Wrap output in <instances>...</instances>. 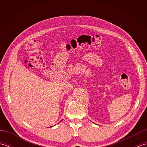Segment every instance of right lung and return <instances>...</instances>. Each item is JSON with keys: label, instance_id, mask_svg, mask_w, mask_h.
<instances>
[{"label": "right lung", "instance_id": "obj_1", "mask_svg": "<svg viewBox=\"0 0 147 147\" xmlns=\"http://www.w3.org/2000/svg\"><path fill=\"white\" fill-rule=\"evenodd\" d=\"M61 121H62V120H61ZM51 127H52V126H51Z\"/></svg>", "mask_w": 147, "mask_h": 147}]
</instances>
